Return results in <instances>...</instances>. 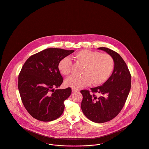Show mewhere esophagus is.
Listing matches in <instances>:
<instances>
[{"instance_id":"obj_1","label":"esophagus","mask_w":149,"mask_h":149,"mask_svg":"<svg viewBox=\"0 0 149 149\" xmlns=\"http://www.w3.org/2000/svg\"><path fill=\"white\" fill-rule=\"evenodd\" d=\"M72 91L73 92H78V91H79L78 89H74V88H72Z\"/></svg>"}]
</instances>
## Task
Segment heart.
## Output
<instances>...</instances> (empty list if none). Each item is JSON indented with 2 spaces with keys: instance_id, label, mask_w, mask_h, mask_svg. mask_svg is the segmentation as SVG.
Listing matches in <instances>:
<instances>
[{
  "instance_id": "heart-1",
  "label": "heart",
  "mask_w": 149,
  "mask_h": 149,
  "mask_svg": "<svg viewBox=\"0 0 149 149\" xmlns=\"http://www.w3.org/2000/svg\"><path fill=\"white\" fill-rule=\"evenodd\" d=\"M76 61L82 65L81 76H71L65 81V85L74 89H80L91 85H99L110 77L114 67V59L107 53L89 50H81L74 56ZM72 61L65 57L61 58L58 64L61 74L67 75L71 72Z\"/></svg>"
}]
</instances>
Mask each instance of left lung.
Instances as JSON below:
<instances>
[{
  "mask_svg": "<svg viewBox=\"0 0 149 149\" xmlns=\"http://www.w3.org/2000/svg\"><path fill=\"white\" fill-rule=\"evenodd\" d=\"M112 56L114 61L113 72L102 86L82 90L81 109L91 121L103 123L115 118L123 108L131 86V75L121 56L107 47H99ZM95 93H99L97 97Z\"/></svg>",
  "mask_w": 149,
  "mask_h": 149,
  "instance_id": "obj_1",
  "label": "left lung"
}]
</instances>
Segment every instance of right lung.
Wrapping results in <instances>:
<instances>
[{
	"mask_svg": "<svg viewBox=\"0 0 149 149\" xmlns=\"http://www.w3.org/2000/svg\"><path fill=\"white\" fill-rule=\"evenodd\" d=\"M74 50L49 48L29 57L18 75V88L24 106L34 118L49 122L56 120L64 110V102L71 88L56 89L63 82L58 69L60 60Z\"/></svg>",
	"mask_w": 149,
	"mask_h": 149,
	"instance_id": "obj_1",
	"label": "right lung"
}]
</instances>
